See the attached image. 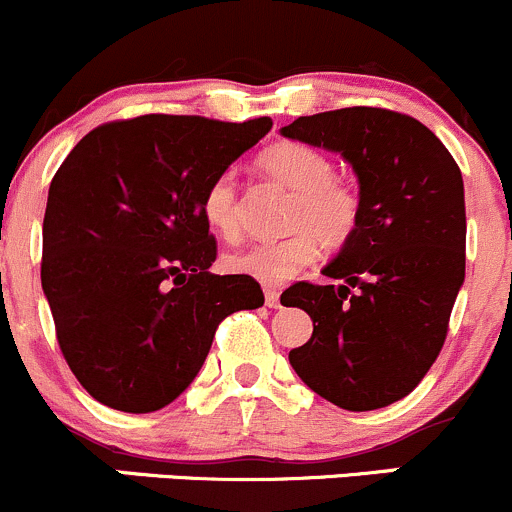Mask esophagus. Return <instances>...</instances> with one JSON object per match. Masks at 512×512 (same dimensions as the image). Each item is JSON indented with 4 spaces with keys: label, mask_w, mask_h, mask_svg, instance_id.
Returning a JSON list of instances; mask_svg holds the SVG:
<instances>
[{
    "label": "esophagus",
    "mask_w": 512,
    "mask_h": 512,
    "mask_svg": "<svg viewBox=\"0 0 512 512\" xmlns=\"http://www.w3.org/2000/svg\"><path fill=\"white\" fill-rule=\"evenodd\" d=\"M265 302H267V307H270V309L282 307L280 292H277V289H272V287H267V289H265Z\"/></svg>",
    "instance_id": "esophagus-1"
}]
</instances>
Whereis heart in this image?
<instances>
[{
    "label": "heart",
    "instance_id": "heart-1",
    "mask_svg": "<svg viewBox=\"0 0 512 512\" xmlns=\"http://www.w3.org/2000/svg\"><path fill=\"white\" fill-rule=\"evenodd\" d=\"M257 168L272 183L292 193L287 210V237L257 242L225 260L237 275L265 285H282L319 257V240L327 247H342L359 225V195L352 185L334 178L324 153L304 143H275L257 158ZM203 215L225 240L240 237V198L235 175L223 173L203 195Z\"/></svg>",
    "mask_w": 512,
    "mask_h": 512
}]
</instances>
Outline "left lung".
<instances>
[{"label": "left lung", "mask_w": 512, "mask_h": 512, "mask_svg": "<svg viewBox=\"0 0 512 512\" xmlns=\"http://www.w3.org/2000/svg\"><path fill=\"white\" fill-rule=\"evenodd\" d=\"M280 133L339 153L361 205L354 235L322 270L342 285L289 287L287 307L314 324L289 364L339 409H384L431 369L466 280L461 170L423 123L386 108L299 116Z\"/></svg>", "instance_id": "left-lung-1"}]
</instances>
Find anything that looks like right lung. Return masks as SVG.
Masks as SVG:
<instances>
[{
  "label": "right lung",
  "instance_id": "obj_1",
  "mask_svg": "<svg viewBox=\"0 0 512 512\" xmlns=\"http://www.w3.org/2000/svg\"><path fill=\"white\" fill-rule=\"evenodd\" d=\"M270 128L151 113L94 128L56 170L41 289L66 364L103 406H168L227 314L265 304L252 277L210 272L203 195Z\"/></svg>",
  "mask_w": 512,
  "mask_h": 512
}]
</instances>
